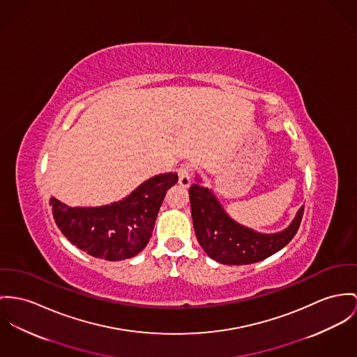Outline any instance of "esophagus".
I'll return each mask as SVG.
<instances>
[{"mask_svg": "<svg viewBox=\"0 0 357 357\" xmlns=\"http://www.w3.org/2000/svg\"><path fill=\"white\" fill-rule=\"evenodd\" d=\"M178 176H179V185L183 188H189L192 183V178H190V167L188 165H181V168L178 169Z\"/></svg>", "mask_w": 357, "mask_h": 357, "instance_id": "1", "label": "esophagus"}]
</instances>
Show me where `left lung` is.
I'll use <instances>...</instances> for the list:
<instances>
[{
  "mask_svg": "<svg viewBox=\"0 0 357 357\" xmlns=\"http://www.w3.org/2000/svg\"><path fill=\"white\" fill-rule=\"evenodd\" d=\"M189 195L198 243L212 259L224 265H248L273 255L292 241L304 212L302 206L284 231L261 234L231 219L208 188L192 183Z\"/></svg>",
  "mask_w": 357,
  "mask_h": 357,
  "instance_id": "obj_1",
  "label": "left lung"
}]
</instances>
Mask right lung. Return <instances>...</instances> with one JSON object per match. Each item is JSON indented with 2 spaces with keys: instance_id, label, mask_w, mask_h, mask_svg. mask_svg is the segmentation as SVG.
Here are the masks:
<instances>
[{
  "instance_id": "obj_1",
  "label": "right lung",
  "mask_w": 357,
  "mask_h": 357,
  "mask_svg": "<svg viewBox=\"0 0 357 357\" xmlns=\"http://www.w3.org/2000/svg\"><path fill=\"white\" fill-rule=\"evenodd\" d=\"M176 182L175 172L160 174L126 198L95 208H70L52 197L55 224L72 245L92 257L132 258L148 245L165 192Z\"/></svg>"
}]
</instances>
